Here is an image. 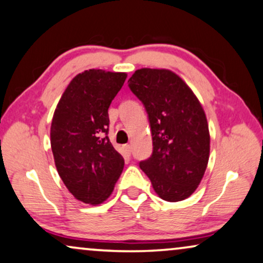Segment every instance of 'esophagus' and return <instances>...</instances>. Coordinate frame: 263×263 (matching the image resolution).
Masks as SVG:
<instances>
[{
	"label": "esophagus",
	"mask_w": 263,
	"mask_h": 263,
	"mask_svg": "<svg viewBox=\"0 0 263 263\" xmlns=\"http://www.w3.org/2000/svg\"><path fill=\"white\" fill-rule=\"evenodd\" d=\"M124 150H125V153L127 154V155H131V152H132V146L129 145V144H126V145H124Z\"/></svg>",
	"instance_id": "1"
}]
</instances>
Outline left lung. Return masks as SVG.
Here are the masks:
<instances>
[{"mask_svg": "<svg viewBox=\"0 0 263 263\" xmlns=\"http://www.w3.org/2000/svg\"><path fill=\"white\" fill-rule=\"evenodd\" d=\"M128 86L144 104L153 136L152 156L139 167L164 201L190 197L204 176L211 150L202 104L170 69H137Z\"/></svg>", "mask_w": 263, "mask_h": 263, "instance_id": "left-lung-1", "label": "left lung"}]
</instances>
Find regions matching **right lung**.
Instances as JSON below:
<instances>
[{"mask_svg":"<svg viewBox=\"0 0 263 263\" xmlns=\"http://www.w3.org/2000/svg\"><path fill=\"white\" fill-rule=\"evenodd\" d=\"M127 74L87 69L62 93L52 117L50 144L56 170L77 199L106 201L124 170V157L108 138V108Z\"/></svg>","mask_w":263,"mask_h":263,"instance_id":"1","label":"right lung"}]
</instances>
